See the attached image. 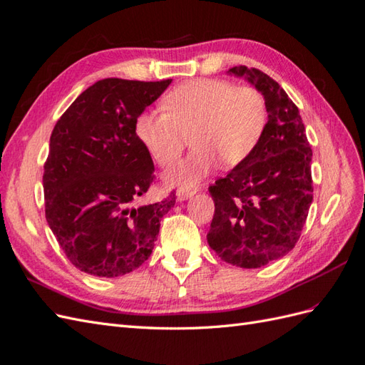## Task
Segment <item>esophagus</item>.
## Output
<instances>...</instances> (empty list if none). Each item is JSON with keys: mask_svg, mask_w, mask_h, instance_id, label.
Returning a JSON list of instances; mask_svg holds the SVG:
<instances>
[{"mask_svg": "<svg viewBox=\"0 0 365 365\" xmlns=\"http://www.w3.org/2000/svg\"><path fill=\"white\" fill-rule=\"evenodd\" d=\"M197 192H198V187H192V189H178L176 197H178V200H180V201H184V200H187V198L193 197V195L197 193Z\"/></svg>", "mask_w": 365, "mask_h": 365, "instance_id": "obj_1", "label": "esophagus"}]
</instances>
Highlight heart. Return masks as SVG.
Returning <instances> with one entry per match:
<instances>
[{
	"mask_svg": "<svg viewBox=\"0 0 365 365\" xmlns=\"http://www.w3.org/2000/svg\"><path fill=\"white\" fill-rule=\"evenodd\" d=\"M164 110H144L135 120V133L161 167L172 165L192 136L193 153L175 165L167 178L193 185L220 163L234 168L259 145L268 123L262 93L229 80L198 78L165 94Z\"/></svg>",
	"mask_w": 365,
	"mask_h": 365,
	"instance_id": "1",
	"label": "heart"
}]
</instances>
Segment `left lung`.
<instances>
[{"label":"left lung","instance_id":"obj_1","mask_svg":"<svg viewBox=\"0 0 365 365\" xmlns=\"http://www.w3.org/2000/svg\"><path fill=\"white\" fill-rule=\"evenodd\" d=\"M259 90L268 123L245 163L209 187L215 202L207 243L221 260L260 268L296 246L313 201L311 152L299 108L260 69L234 66Z\"/></svg>","mask_w":365,"mask_h":365}]
</instances>
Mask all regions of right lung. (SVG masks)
<instances>
[{"instance_id": "right-lung-1", "label": "right lung", "mask_w": 365, "mask_h": 365, "mask_svg": "<svg viewBox=\"0 0 365 365\" xmlns=\"http://www.w3.org/2000/svg\"><path fill=\"white\" fill-rule=\"evenodd\" d=\"M170 83L172 78L99 80L52 130L43 173L44 212L60 247L80 271L119 277L153 251L175 193L138 204L155 182V165L136 136L135 120Z\"/></svg>"}]
</instances>
